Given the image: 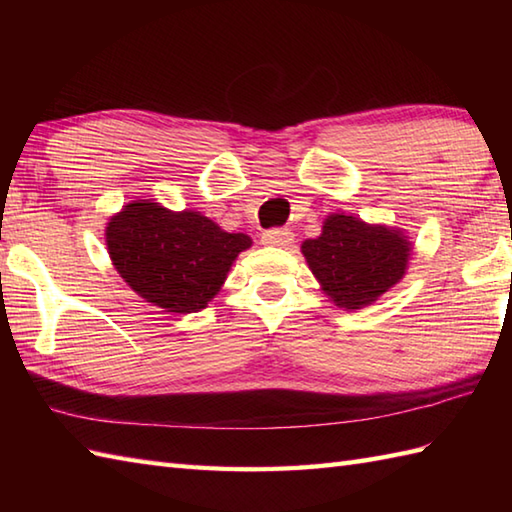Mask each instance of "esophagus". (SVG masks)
Listing matches in <instances>:
<instances>
[{
  "label": "esophagus",
  "instance_id": "esophagus-1",
  "mask_svg": "<svg viewBox=\"0 0 512 512\" xmlns=\"http://www.w3.org/2000/svg\"><path fill=\"white\" fill-rule=\"evenodd\" d=\"M292 242H295V235H292L288 228H270V231L262 233V244H266V246L286 248Z\"/></svg>",
  "mask_w": 512,
  "mask_h": 512
}]
</instances>
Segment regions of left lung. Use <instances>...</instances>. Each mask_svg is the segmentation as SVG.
Returning <instances> with one entry per match:
<instances>
[{
	"label": "left lung",
	"mask_w": 512,
	"mask_h": 512,
	"mask_svg": "<svg viewBox=\"0 0 512 512\" xmlns=\"http://www.w3.org/2000/svg\"><path fill=\"white\" fill-rule=\"evenodd\" d=\"M308 266L336 306L358 310L405 275L409 242L398 231L352 215H330L317 239L301 246Z\"/></svg>",
	"instance_id": "left-lung-1"
}]
</instances>
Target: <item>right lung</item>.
<instances>
[{
	"instance_id": "obj_1",
	"label": "right lung",
	"mask_w": 512,
	"mask_h": 512,
	"mask_svg": "<svg viewBox=\"0 0 512 512\" xmlns=\"http://www.w3.org/2000/svg\"><path fill=\"white\" fill-rule=\"evenodd\" d=\"M107 250L140 297L167 312H198L222 288L235 257L250 246L195 211L171 213L132 202L107 224Z\"/></svg>"
}]
</instances>
